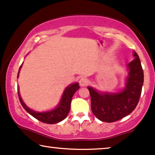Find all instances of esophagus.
I'll list each match as a JSON object with an SVG mask.
<instances>
[{
    "label": "esophagus",
    "instance_id": "1",
    "mask_svg": "<svg viewBox=\"0 0 155 155\" xmlns=\"http://www.w3.org/2000/svg\"><path fill=\"white\" fill-rule=\"evenodd\" d=\"M79 84L81 86H86L88 84V80L86 77H83L79 80Z\"/></svg>",
    "mask_w": 155,
    "mask_h": 155
}]
</instances>
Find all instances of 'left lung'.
<instances>
[{"instance_id":"obj_1","label":"left lung","mask_w":155,"mask_h":155,"mask_svg":"<svg viewBox=\"0 0 155 155\" xmlns=\"http://www.w3.org/2000/svg\"><path fill=\"white\" fill-rule=\"evenodd\" d=\"M133 61L127 65L129 72L126 86L117 93H98L88 87L91 95V110L99 120L111 123L120 120L130 114L140 99L144 81V74L140 58L136 51Z\"/></svg>"}]
</instances>
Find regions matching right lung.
Returning a JSON list of instances; mask_svg holds the SVG:
<instances>
[{
    "instance_id": "add662e5",
    "label": "right lung",
    "mask_w": 155,
    "mask_h": 155,
    "mask_svg": "<svg viewBox=\"0 0 155 155\" xmlns=\"http://www.w3.org/2000/svg\"><path fill=\"white\" fill-rule=\"evenodd\" d=\"M21 65L19 67L17 77H19V72L21 67ZM79 88L80 86H78V83L71 84L70 86H69L67 88H65L58 106L53 110L48 111V112H35V111L28 107L25 104V102L22 101V99H21L20 95H19V87H17V93H18L19 99L21 102V104L29 114H31V116H33L34 118L43 122V123L53 124L58 123V122L62 121L63 119L66 118L69 110H70L71 98H72L73 95L76 91Z\"/></svg>"
}]
</instances>
